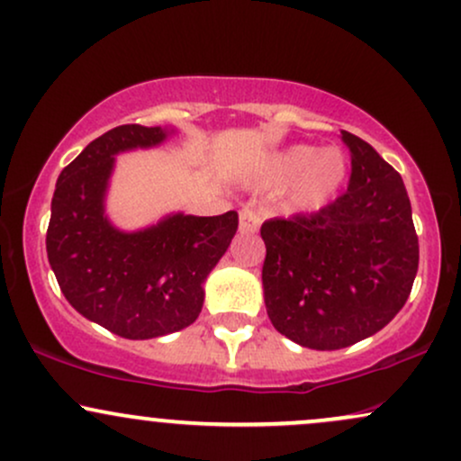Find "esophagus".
Segmentation results:
<instances>
[{"mask_svg":"<svg viewBox=\"0 0 461 461\" xmlns=\"http://www.w3.org/2000/svg\"><path fill=\"white\" fill-rule=\"evenodd\" d=\"M262 219H260V212L253 208H242L240 210V216H238V230L242 231V234H253V231H258V227H260Z\"/></svg>","mask_w":461,"mask_h":461,"instance_id":"esophagus-1","label":"esophagus"}]
</instances>
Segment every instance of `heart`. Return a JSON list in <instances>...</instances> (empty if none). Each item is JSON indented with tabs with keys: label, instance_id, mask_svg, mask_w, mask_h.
<instances>
[{
	"label": "heart",
	"instance_id": "obj_1",
	"mask_svg": "<svg viewBox=\"0 0 461 461\" xmlns=\"http://www.w3.org/2000/svg\"><path fill=\"white\" fill-rule=\"evenodd\" d=\"M347 177V158L342 151L327 147L293 145L277 151L262 171V184L282 188L290 184L288 201L293 208L314 210L325 205Z\"/></svg>",
	"mask_w": 461,
	"mask_h": 461
}]
</instances>
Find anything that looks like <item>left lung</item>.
Segmentation results:
<instances>
[{"label":"left lung","mask_w":461,"mask_h":461,"mask_svg":"<svg viewBox=\"0 0 461 461\" xmlns=\"http://www.w3.org/2000/svg\"><path fill=\"white\" fill-rule=\"evenodd\" d=\"M351 179L316 214L271 219L260 234L264 305L301 347L336 351L384 330L418 271V236L403 179L366 140L342 131Z\"/></svg>","instance_id":"left-lung-1"}]
</instances>
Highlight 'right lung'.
I'll list each match as a JSON object with an SVG mask.
<instances>
[{"mask_svg": "<svg viewBox=\"0 0 461 461\" xmlns=\"http://www.w3.org/2000/svg\"><path fill=\"white\" fill-rule=\"evenodd\" d=\"M176 130L119 125L62 168L51 199L47 258L68 303L128 340H149L197 321L203 284L238 230L219 216L176 212L123 231L105 214L116 156L162 145Z\"/></svg>", "mask_w": 461, "mask_h": 461, "instance_id": "obj_1", "label": "right lung"}]
</instances>
